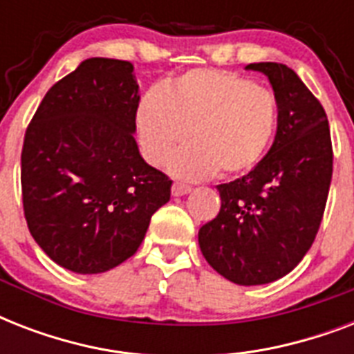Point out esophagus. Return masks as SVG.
Segmentation results:
<instances>
[{"label": "esophagus", "instance_id": "esophagus-1", "mask_svg": "<svg viewBox=\"0 0 354 354\" xmlns=\"http://www.w3.org/2000/svg\"><path fill=\"white\" fill-rule=\"evenodd\" d=\"M191 193V185H185V183H174L172 185V194L174 196H183V194Z\"/></svg>", "mask_w": 354, "mask_h": 354}]
</instances>
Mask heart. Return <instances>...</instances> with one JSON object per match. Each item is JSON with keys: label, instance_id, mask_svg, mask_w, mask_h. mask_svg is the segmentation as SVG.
I'll use <instances>...</instances> for the list:
<instances>
[{"label": "heart", "instance_id": "obj_1", "mask_svg": "<svg viewBox=\"0 0 354 354\" xmlns=\"http://www.w3.org/2000/svg\"><path fill=\"white\" fill-rule=\"evenodd\" d=\"M275 122L274 93L222 69H191L147 91L136 110L139 145L150 165H163L187 138L193 143L169 163L172 174L185 180L252 171L268 150Z\"/></svg>", "mask_w": 354, "mask_h": 354}]
</instances>
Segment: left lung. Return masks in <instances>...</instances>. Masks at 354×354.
<instances>
[{"mask_svg":"<svg viewBox=\"0 0 354 354\" xmlns=\"http://www.w3.org/2000/svg\"><path fill=\"white\" fill-rule=\"evenodd\" d=\"M268 79L277 132L268 154L235 182L216 185L221 211L198 232L205 261L227 281L266 285L296 268L324 216L333 145L324 106L288 66H246Z\"/></svg>","mask_w":354,"mask_h":354,"instance_id":"left-lung-1","label":"left lung"}]
</instances>
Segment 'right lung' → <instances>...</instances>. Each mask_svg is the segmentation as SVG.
<instances>
[{
  "mask_svg": "<svg viewBox=\"0 0 354 354\" xmlns=\"http://www.w3.org/2000/svg\"><path fill=\"white\" fill-rule=\"evenodd\" d=\"M138 104L132 64L88 58L47 91L25 132L27 226L47 257L75 274L132 257L171 198V180L139 154Z\"/></svg>",
  "mask_w": 354,
  "mask_h": 354,
  "instance_id": "right-lung-1",
  "label": "right lung"
}]
</instances>
